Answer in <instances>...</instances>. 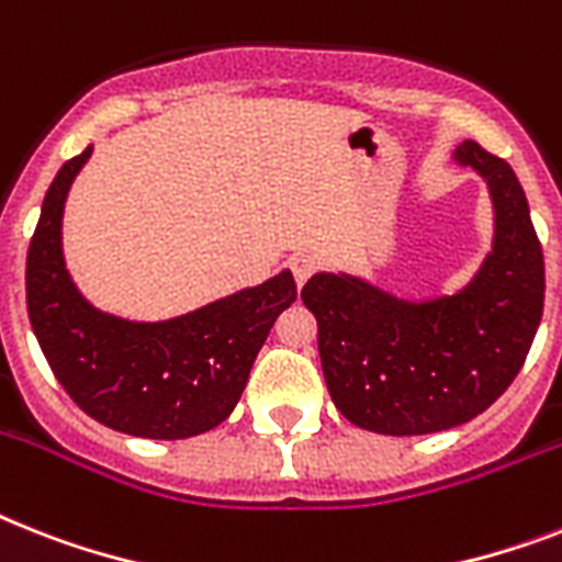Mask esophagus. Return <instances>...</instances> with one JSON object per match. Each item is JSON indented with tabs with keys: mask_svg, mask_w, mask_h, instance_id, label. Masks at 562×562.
I'll return each mask as SVG.
<instances>
[{
	"mask_svg": "<svg viewBox=\"0 0 562 562\" xmlns=\"http://www.w3.org/2000/svg\"><path fill=\"white\" fill-rule=\"evenodd\" d=\"M289 268H291V273H294L296 285L303 289L305 280H308V277L317 271V259L308 257V254H294V257L289 259Z\"/></svg>",
	"mask_w": 562,
	"mask_h": 562,
	"instance_id": "34e87169",
	"label": "esophagus"
}]
</instances>
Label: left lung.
I'll return each mask as SVG.
<instances>
[{
  "label": "left lung",
  "mask_w": 562,
  "mask_h": 562,
  "mask_svg": "<svg viewBox=\"0 0 562 562\" xmlns=\"http://www.w3.org/2000/svg\"><path fill=\"white\" fill-rule=\"evenodd\" d=\"M453 155L494 202V250L459 294L413 303L349 273L303 285L328 395L363 430L424 436L471 422L517 378L540 326L546 266L517 176L476 140Z\"/></svg>",
  "instance_id": "left-lung-1"
}]
</instances>
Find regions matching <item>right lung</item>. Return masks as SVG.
Here are the masks:
<instances>
[{
    "label": "right lung",
    "mask_w": 562,
    "mask_h": 562,
    "mask_svg": "<svg viewBox=\"0 0 562 562\" xmlns=\"http://www.w3.org/2000/svg\"><path fill=\"white\" fill-rule=\"evenodd\" d=\"M91 147L59 167L31 236L25 294L48 367L94 422L140 439H190L234 413L273 321L296 300L291 271L161 323L98 312L66 271L63 204Z\"/></svg>",
    "instance_id": "add662e5"
}]
</instances>
